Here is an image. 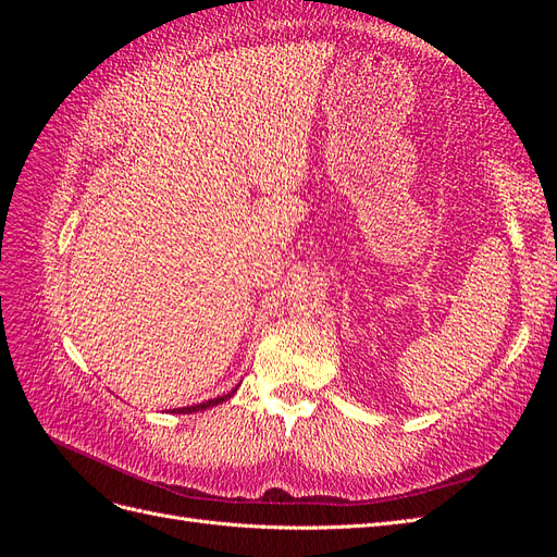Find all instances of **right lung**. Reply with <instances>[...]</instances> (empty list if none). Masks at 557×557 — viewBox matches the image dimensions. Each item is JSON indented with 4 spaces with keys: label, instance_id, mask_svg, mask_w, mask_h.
I'll return each instance as SVG.
<instances>
[{
    "label": "right lung",
    "instance_id": "right-lung-1",
    "mask_svg": "<svg viewBox=\"0 0 557 557\" xmlns=\"http://www.w3.org/2000/svg\"><path fill=\"white\" fill-rule=\"evenodd\" d=\"M234 393H237V387H234L232 393L223 395V397H213V399H207V401H199V404H193V407H181V409H172V413H195V411H207L211 407H215V404H223L227 401Z\"/></svg>",
    "mask_w": 557,
    "mask_h": 557
}]
</instances>
